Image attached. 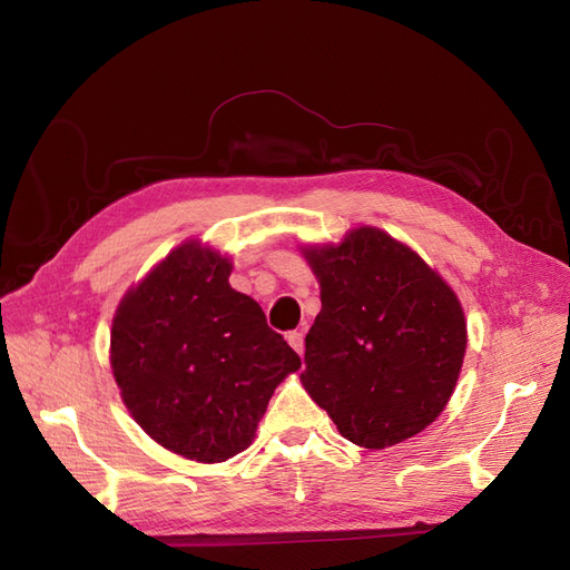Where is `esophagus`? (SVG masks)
Masks as SVG:
<instances>
[{"label": "esophagus", "mask_w": 570, "mask_h": 570, "mask_svg": "<svg viewBox=\"0 0 570 570\" xmlns=\"http://www.w3.org/2000/svg\"><path fill=\"white\" fill-rule=\"evenodd\" d=\"M287 342L292 344V350H295L299 356L304 354V333H302V331H292V333H287Z\"/></svg>", "instance_id": "esophagus-1"}]
</instances>
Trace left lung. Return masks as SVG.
<instances>
[{
    "label": "left lung",
    "instance_id": "1",
    "mask_svg": "<svg viewBox=\"0 0 570 570\" xmlns=\"http://www.w3.org/2000/svg\"><path fill=\"white\" fill-rule=\"evenodd\" d=\"M304 256L321 285V314L304 340V390L342 438L366 450L421 433L450 402L465 354L452 287L377 228Z\"/></svg>",
    "mask_w": 570,
    "mask_h": 570
}]
</instances>
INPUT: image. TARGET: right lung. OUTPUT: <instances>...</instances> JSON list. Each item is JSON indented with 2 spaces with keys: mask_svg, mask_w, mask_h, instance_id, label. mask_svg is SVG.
I'll return each instance as SVG.
<instances>
[{
  "mask_svg": "<svg viewBox=\"0 0 570 570\" xmlns=\"http://www.w3.org/2000/svg\"><path fill=\"white\" fill-rule=\"evenodd\" d=\"M230 262L180 245L130 289L111 325V368L145 433L202 463L245 452L273 390L302 358L228 283Z\"/></svg>",
  "mask_w": 570,
  "mask_h": 570,
  "instance_id": "obj_1",
  "label": "right lung"
}]
</instances>
